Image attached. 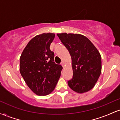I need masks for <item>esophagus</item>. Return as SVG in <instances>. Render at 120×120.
Returning <instances> with one entry per match:
<instances>
[{"label":"esophagus","mask_w":120,"mask_h":120,"mask_svg":"<svg viewBox=\"0 0 120 120\" xmlns=\"http://www.w3.org/2000/svg\"><path fill=\"white\" fill-rule=\"evenodd\" d=\"M61 65H62V67H63V68H64V63L63 61H62L61 63Z\"/></svg>","instance_id":"34e87169"}]
</instances>
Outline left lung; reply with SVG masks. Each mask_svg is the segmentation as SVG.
I'll use <instances>...</instances> for the list:
<instances>
[{
  "mask_svg": "<svg viewBox=\"0 0 120 120\" xmlns=\"http://www.w3.org/2000/svg\"><path fill=\"white\" fill-rule=\"evenodd\" d=\"M71 58L73 77L68 81L71 90L78 93L89 91L94 87L101 71V56L91 42L78 34H57Z\"/></svg>",
  "mask_w": 120,
  "mask_h": 120,
  "instance_id": "1",
  "label": "left lung"
}]
</instances>
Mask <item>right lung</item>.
<instances>
[{
  "label": "right lung",
  "instance_id": "obj_1",
  "mask_svg": "<svg viewBox=\"0 0 120 120\" xmlns=\"http://www.w3.org/2000/svg\"><path fill=\"white\" fill-rule=\"evenodd\" d=\"M53 33H43L27 43L20 59V71L29 87L38 95H47L55 88L63 67L54 62L49 47Z\"/></svg>",
  "mask_w": 120,
  "mask_h": 120
}]
</instances>
